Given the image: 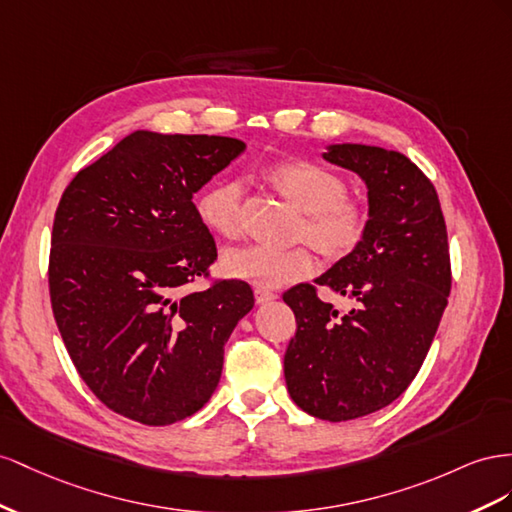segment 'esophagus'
I'll list each match as a JSON object with an SVG mask.
<instances>
[{"instance_id": "obj_1", "label": "esophagus", "mask_w": 512, "mask_h": 512, "mask_svg": "<svg viewBox=\"0 0 512 512\" xmlns=\"http://www.w3.org/2000/svg\"><path fill=\"white\" fill-rule=\"evenodd\" d=\"M255 300H257V304H268V302L276 300V294L268 287H255Z\"/></svg>"}]
</instances>
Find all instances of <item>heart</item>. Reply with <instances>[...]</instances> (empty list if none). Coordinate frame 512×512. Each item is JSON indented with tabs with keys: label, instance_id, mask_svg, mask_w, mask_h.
<instances>
[{
	"label": "heart",
	"instance_id": "obj_1",
	"mask_svg": "<svg viewBox=\"0 0 512 512\" xmlns=\"http://www.w3.org/2000/svg\"><path fill=\"white\" fill-rule=\"evenodd\" d=\"M270 178L291 201L309 212L304 236L321 251L347 255L362 242L369 227V208L347 195V184L337 171L311 160H283L272 165ZM244 193L246 186L238 178L214 182L197 201L201 221L221 236H238L244 227ZM223 270L259 287H281L311 276L317 270V259L306 246L244 244L227 248Z\"/></svg>",
	"mask_w": 512,
	"mask_h": 512
}]
</instances>
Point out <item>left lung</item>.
<instances>
[{
	"label": "left lung",
	"mask_w": 512,
	"mask_h": 512,
	"mask_svg": "<svg viewBox=\"0 0 512 512\" xmlns=\"http://www.w3.org/2000/svg\"><path fill=\"white\" fill-rule=\"evenodd\" d=\"M324 158L369 188V227L315 285L287 289L296 337L285 352L294 403L321 420L373 414L401 397L427 358L450 294V253L435 186L410 158L375 145H330ZM317 286L357 300L341 316Z\"/></svg>",
	"instance_id": "8db88e82"
}]
</instances>
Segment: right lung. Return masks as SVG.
Here are the masks:
<instances>
[{
	"instance_id": "1",
	"label": "right lung",
	"mask_w": 512,
	"mask_h": 512,
	"mask_svg": "<svg viewBox=\"0 0 512 512\" xmlns=\"http://www.w3.org/2000/svg\"><path fill=\"white\" fill-rule=\"evenodd\" d=\"M244 148L135 130L66 186L51 233V306L81 379L115 414L173 425L218 386L225 343L255 298L236 279L188 291L216 259L193 195Z\"/></svg>"
}]
</instances>
